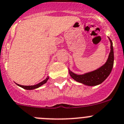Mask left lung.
<instances>
[{"label":"left lung","mask_w":124,"mask_h":124,"mask_svg":"<svg viewBox=\"0 0 124 124\" xmlns=\"http://www.w3.org/2000/svg\"><path fill=\"white\" fill-rule=\"evenodd\" d=\"M110 41V53L106 62L99 69L93 71L85 73L81 75L76 74L69 69V74L76 81L89 86H95L102 83L111 72L114 65V50L113 42L108 37Z\"/></svg>","instance_id":"1"}]
</instances>
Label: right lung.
<instances>
[{"instance_id":"add662e5","label":"right lung","mask_w":124,"mask_h":124,"mask_svg":"<svg viewBox=\"0 0 124 124\" xmlns=\"http://www.w3.org/2000/svg\"><path fill=\"white\" fill-rule=\"evenodd\" d=\"M48 79H49V76H47V78H46L45 80H43V81L40 82V83H39V84H35V85H20V84H17V83H16V84L18 86L21 87L24 89L33 90V89H35L39 88V87H40V86H41L42 85H43L44 84H45L46 82L48 81Z\"/></svg>"}]
</instances>
